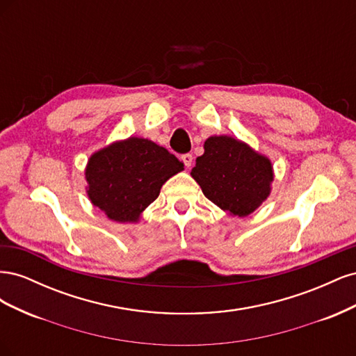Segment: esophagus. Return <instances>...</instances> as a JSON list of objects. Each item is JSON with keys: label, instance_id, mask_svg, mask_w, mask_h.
Segmentation results:
<instances>
[{"label": "esophagus", "instance_id": "obj_1", "mask_svg": "<svg viewBox=\"0 0 356 356\" xmlns=\"http://www.w3.org/2000/svg\"><path fill=\"white\" fill-rule=\"evenodd\" d=\"M181 159H182V161H184V165H186L187 168H190V166L193 165V156H191L190 153L184 154V156H182Z\"/></svg>", "mask_w": 356, "mask_h": 356}]
</instances>
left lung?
Here are the masks:
<instances>
[{
  "instance_id": "left-lung-1",
  "label": "left lung",
  "mask_w": 356,
  "mask_h": 356,
  "mask_svg": "<svg viewBox=\"0 0 356 356\" xmlns=\"http://www.w3.org/2000/svg\"><path fill=\"white\" fill-rule=\"evenodd\" d=\"M191 177L203 195L233 217H248L270 196L272 161L233 136H209Z\"/></svg>"
}]
</instances>
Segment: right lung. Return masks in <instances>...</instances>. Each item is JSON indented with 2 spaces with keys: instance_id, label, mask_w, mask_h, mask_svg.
Returning <instances> with one entry per match:
<instances>
[{
  "instance_id": "right-lung-1",
  "label": "right lung",
  "mask_w": 356,
  "mask_h": 356,
  "mask_svg": "<svg viewBox=\"0 0 356 356\" xmlns=\"http://www.w3.org/2000/svg\"><path fill=\"white\" fill-rule=\"evenodd\" d=\"M184 170L166 148L131 136L95 152L86 166V193L111 221L138 222L161 186Z\"/></svg>"
}]
</instances>
